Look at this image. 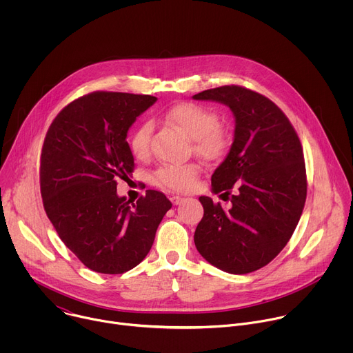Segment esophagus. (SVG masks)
Wrapping results in <instances>:
<instances>
[{
  "instance_id": "1",
  "label": "esophagus",
  "mask_w": 353,
  "mask_h": 353,
  "mask_svg": "<svg viewBox=\"0 0 353 353\" xmlns=\"http://www.w3.org/2000/svg\"><path fill=\"white\" fill-rule=\"evenodd\" d=\"M170 201H172V203H173L174 205H179V204L183 203L184 198H183L181 195H172V196H170Z\"/></svg>"
}]
</instances>
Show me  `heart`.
<instances>
[{"mask_svg": "<svg viewBox=\"0 0 353 353\" xmlns=\"http://www.w3.org/2000/svg\"><path fill=\"white\" fill-rule=\"evenodd\" d=\"M165 117L192 139V148L201 158L218 159L230 146V132L218 123L216 113L203 105L180 103L172 108ZM150 132L152 125L143 123L130 137V149L135 158L142 159L149 154ZM198 174L199 168L194 163H166L154 172L152 180L159 187L184 191L194 184Z\"/></svg>", "mask_w": 353, "mask_h": 353, "instance_id": "heart-1", "label": "heart"}]
</instances>
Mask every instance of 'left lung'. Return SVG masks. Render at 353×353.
<instances>
[{"mask_svg": "<svg viewBox=\"0 0 353 353\" xmlns=\"http://www.w3.org/2000/svg\"><path fill=\"white\" fill-rule=\"evenodd\" d=\"M192 97L225 103L236 119L230 152L211 177L214 192L228 195L232 207L199 196L204 216L194 233L195 247L226 272L257 271L281 253L303 212V148L286 114L256 90L225 85Z\"/></svg>", "mask_w": 353, "mask_h": 353, "instance_id": "left-lung-1", "label": "left lung"}]
</instances>
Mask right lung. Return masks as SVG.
<instances>
[{
    "instance_id": "add662e5",
    "label": "right lung",
    "mask_w": 353,
    "mask_h": 353,
    "mask_svg": "<svg viewBox=\"0 0 353 353\" xmlns=\"http://www.w3.org/2000/svg\"><path fill=\"white\" fill-rule=\"evenodd\" d=\"M155 96L97 90L67 105L48 127L40 155L44 211L63 243L89 270L124 274L154 244L172 203L146 190L137 203L117 195L134 172L127 131Z\"/></svg>"
}]
</instances>
